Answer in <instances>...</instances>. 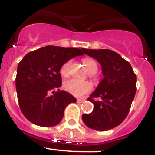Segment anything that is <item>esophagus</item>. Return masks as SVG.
<instances>
[{
    "instance_id": "obj_1",
    "label": "esophagus",
    "mask_w": 155,
    "mask_h": 155,
    "mask_svg": "<svg viewBox=\"0 0 155 155\" xmlns=\"http://www.w3.org/2000/svg\"><path fill=\"white\" fill-rule=\"evenodd\" d=\"M85 101V99H77V102H78V103H81V102H83Z\"/></svg>"
}]
</instances>
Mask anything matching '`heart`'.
Listing matches in <instances>:
<instances>
[{"label":"heart","instance_id":"1","mask_svg":"<svg viewBox=\"0 0 155 155\" xmlns=\"http://www.w3.org/2000/svg\"><path fill=\"white\" fill-rule=\"evenodd\" d=\"M83 63L85 65L87 71L92 75H94L98 69V65L95 60L93 58H86L83 59ZM71 61L65 62L60 69V73L63 77L66 78L70 74V66ZM64 89L75 97H81L86 93H89L93 89L92 84L89 81H81L76 79H70L66 81L63 84Z\"/></svg>","mask_w":155,"mask_h":155}]
</instances>
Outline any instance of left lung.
<instances>
[{
	"label": "left lung",
	"mask_w": 155,
	"mask_h": 155,
	"mask_svg": "<svg viewBox=\"0 0 155 155\" xmlns=\"http://www.w3.org/2000/svg\"><path fill=\"white\" fill-rule=\"evenodd\" d=\"M82 51L101 64L104 75L88 98L94 104L93 112L83 114L82 120L89 128L108 131L120 124L128 114L136 92V75L130 63L113 51L85 48Z\"/></svg>",
	"instance_id": "8db88e82"
}]
</instances>
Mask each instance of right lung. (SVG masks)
<instances>
[{"mask_svg": "<svg viewBox=\"0 0 155 155\" xmlns=\"http://www.w3.org/2000/svg\"><path fill=\"white\" fill-rule=\"evenodd\" d=\"M83 54L82 49L75 47L47 46L23 58L17 67L16 89L20 110L30 122L52 127L62 120L66 106L77 100L59 90V70L65 62Z\"/></svg>", "mask_w": 155, "mask_h": 155, "instance_id": "obj_1", "label": "right lung"}]
</instances>
